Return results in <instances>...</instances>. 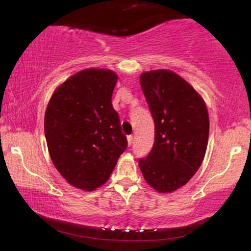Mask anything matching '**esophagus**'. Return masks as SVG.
<instances>
[{"instance_id": "1", "label": "esophagus", "mask_w": 251, "mask_h": 251, "mask_svg": "<svg viewBox=\"0 0 251 251\" xmlns=\"http://www.w3.org/2000/svg\"><path fill=\"white\" fill-rule=\"evenodd\" d=\"M132 140H133V137H132V135L128 136V144H129V145H131V144H132Z\"/></svg>"}]
</instances>
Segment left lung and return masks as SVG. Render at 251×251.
<instances>
[{
  "instance_id": "1",
  "label": "left lung",
  "mask_w": 251,
  "mask_h": 251,
  "mask_svg": "<svg viewBox=\"0 0 251 251\" xmlns=\"http://www.w3.org/2000/svg\"><path fill=\"white\" fill-rule=\"evenodd\" d=\"M155 132L146 157L138 160L145 180L161 193L176 191L194 176L208 145L209 116L197 91L174 72L140 75Z\"/></svg>"
}]
</instances>
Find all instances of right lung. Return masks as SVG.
I'll use <instances>...</instances> for the list:
<instances>
[{
  "label": "right lung",
  "mask_w": 251,
  "mask_h": 251,
  "mask_svg": "<svg viewBox=\"0 0 251 251\" xmlns=\"http://www.w3.org/2000/svg\"><path fill=\"white\" fill-rule=\"evenodd\" d=\"M114 72L84 70L54 91L44 116L50 157L71 185L92 191L106 183L128 146L112 95Z\"/></svg>",
  "instance_id": "obj_1"
}]
</instances>
